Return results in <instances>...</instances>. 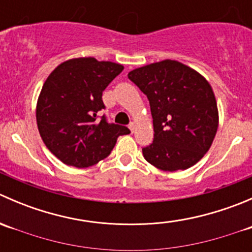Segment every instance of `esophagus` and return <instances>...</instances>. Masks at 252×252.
I'll use <instances>...</instances> for the list:
<instances>
[{"label": "esophagus", "instance_id": "esophagus-1", "mask_svg": "<svg viewBox=\"0 0 252 252\" xmlns=\"http://www.w3.org/2000/svg\"><path fill=\"white\" fill-rule=\"evenodd\" d=\"M129 129H130L131 133H134V130H135V123H133V122H131V123L129 124Z\"/></svg>", "mask_w": 252, "mask_h": 252}]
</instances>
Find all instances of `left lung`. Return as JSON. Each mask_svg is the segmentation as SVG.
<instances>
[{"instance_id": "obj_1", "label": "left lung", "mask_w": 252, "mask_h": 252, "mask_svg": "<svg viewBox=\"0 0 252 252\" xmlns=\"http://www.w3.org/2000/svg\"><path fill=\"white\" fill-rule=\"evenodd\" d=\"M147 96L154 142L145 159L166 172L188 169L210 150L218 128V110L210 83L192 68L166 60L129 72Z\"/></svg>"}]
</instances>
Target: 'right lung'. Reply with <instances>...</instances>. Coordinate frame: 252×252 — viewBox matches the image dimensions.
I'll return each instance as SVG.
<instances>
[{
  "label": "right lung",
  "mask_w": 252,
  "mask_h": 252,
  "mask_svg": "<svg viewBox=\"0 0 252 252\" xmlns=\"http://www.w3.org/2000/svg\"><path fill=\"white\" fill-rule=\"evenodd\" d=\"M124 67L94 57L61 63L48 75L36 105V123L46 147L68 166L85 168L106 158L126 126L108 123L102 93Z\"/></svg>",
  "instance_id": "add662e5"
}]
</instances>
